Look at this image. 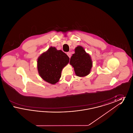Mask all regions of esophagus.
<instances>
[{"label":"esophagus","mask_w":133,"mask_h":133,"mask_svg":"<svg viewBox=\"0 0 133 133\" xmlns=\"http://www.w3.org/2000/svg\"><path fill=\"white\" fill-rule=\"evenodd\" d=\"M67 55H68V56L70 58L71 57V53L70 52H67Z\"/></svg>","instance_id":"obj_1"}]
</instances>
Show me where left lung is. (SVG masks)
Wrapping results in <instances>:
<instances>
[{"mask_svg": "<svg viewBox=\"0 0 133 133\" xmlns=\"http://www.w3.org/2000/svg\"><path fill=\"white\" fill-rule=\"evenodd\" d=\"M70 64L73 67L77 76L84 77L90 74L93 62L90 55L86 52L84 48L78 46L75 49V53L70 58Z\"/></svg>", "mask_w": 133, "mask_h": 133, "instance_id": "left-lung-1", "label": "left lung"}]
</instances>
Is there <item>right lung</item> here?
Here are the masks:
<instances>
[{
    "mask_svg": "<svg viewBox=\"0 0 133 133\" xmlns=\"http://www.w3.org/2000/svg\"><path fill=\"white\" fill-rule=\"evenodd\" d=\"M69 62V58L62 50L50 47L37 59L39 76L45 81L54 85L59 81L64 67Z\"/></svg>",
    "mask_w": 133,
    "mask_h": 133,
    "instance_id": "right-lung-1",
    "label": "right lung"
}]
</instances>
